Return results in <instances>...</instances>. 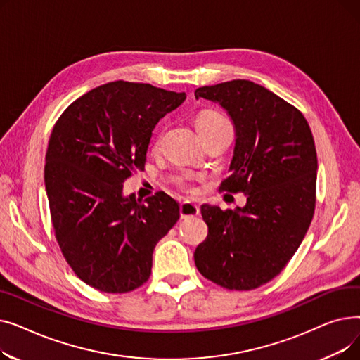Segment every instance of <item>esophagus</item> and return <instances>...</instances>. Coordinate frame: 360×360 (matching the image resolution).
Segmentation results:
<instances>
[{"instance_id": "1", "label": "esophagus", "mask_w": 360, "mask_h": 360, "mask_svg": "<svg viewBox=\"0 0 360 360\" xmlns=\"http://www.w3.org/2000/svg\"><path fill=\"white\" fill-rule=\"evenodd\" d=\"M179 213H181V219H190V217H195L200 213V209L197 204L191 201H184L179 207Z\"/></svg>"}]
</instances>
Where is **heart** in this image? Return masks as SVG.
<instances>
[{"label":"heart","instance_id":"obj_1","mask_svg":"<svg viewBox=\"0 0 360 360\" xmlns=\"http://www.w3.org/2000/svg\"><path fill=\"white\" fill-rule=\"evenodd\" d=\"M224 118H221L219 113L216 112H212V110H205V112H201L200 115L197 117L195 120V127H205V125H212V124H216V122H220L223 121ZM159 144V136L155 137L153 140V147H158Z\"/></svg>","mask_w":360,"mask_h":360}]
</instances>
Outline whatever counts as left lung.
<instances>
[{
  "instance_id": "8db88e82",
  "label": "left lung",
  "mask_w": 360,
  "mask_h": 360,
  "mask_svg": "<svg viewBox=\"0 0 360 360\" xmlns=\"http://www.w3.org/2000/svg\"><path fill=\"white\" fill-rule=\"evenodd\" d=\"M220 105L235 128L229 178L221 190L247 195L223 212L201 205L209 235L194 259L198 271L229 290H251L286 267L315 210L316 150L302 113L269 89L232 80L195 90Z\"/></svg>"
}]
</instances>
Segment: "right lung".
Wrapping results in <instances>:
<instances>
[{
  "instance_id": "1",
  "label": "right lung",
  "mask_w": 360,
  "mask_h": 360,
  "mask_svg": "<svg viewBox=\"0 0 360 360\" xmlns=\"http://www.w3.org/2000/svg\"><path fill=\"white\" fill-rule=\"evenodd\" d=\"M186 94L112 82L74 101L56 121L45 158V188L60 248L89 286L125 293L150 277L156 243L179 219L165 193L124 195L144 169L151 131Z\"/></svg>"
}]
</instances>
